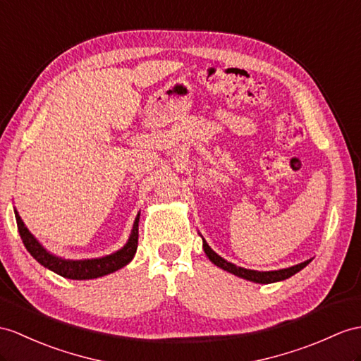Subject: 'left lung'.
Wrapping results in <instances>:
<instances>
[{"mask_svg":"<svg viewBox=\"0 0 361 361\" xmlns=\"http://www.w3.org/2000/svg\"><path fill=\"white\" fill-rule=\"evenodd\" d=\"M204 251H205V254L208 256V259L213 262L216 267L222 268V269H225L228 272H231V274H234L237 277L251 280V282H254V283H274V282H280V280H285L288 277L294 276L295 272L303 269L307 265V263L311 262V260H306L303 263H298V265H295V267L286 268V269H279V271H254V269H245V268H240V267H235L234 263L226 262L221 256H217V254L208 247V243L205 240H204Z\"/></svg>","mask_w":361,"mask_h":361,"instance_id":"8db88e82","label":"left lung"}]
</instances>
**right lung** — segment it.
I'll list each match as a JSON object with an SVG mask.
<instances>
[{
  "instance_id": "add662e5",
  "label": "right lung",
  "mask_w": 361,
  "mask_h": 361,
  "mask_svg": "<svg viewBox=\"0 0 361 361\" xmlns=\"http://www.w3.org/2000/svg\"><path fill=\"white\" fill-rule=\"evenodd\" d=\"M16 225H18V231L23 239L24 247L32 254L33 259H37L42 267L49 268L50 271L56 272V274L63 276L66 279H75V280H85V279H96L107 276L110 272H114L126 267L127 263L133 259L136 248H137V237H139V214L133 224V230H131L130 239L126 243L124 248L110 254L101 259H92V260H64L51 256L50 252L44 250L38 240L29 233L25 228L24 222L21 221L20 214L15 211Z\"/></svg>"
}]
</instances>
